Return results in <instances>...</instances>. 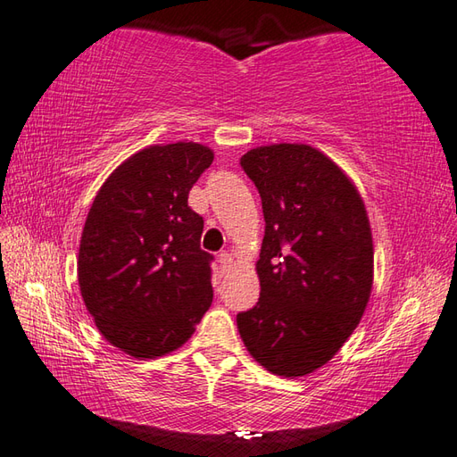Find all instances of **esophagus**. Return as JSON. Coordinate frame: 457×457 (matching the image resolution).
<instances>
[{"instance_id": "esophagus-1", "label": "esophagus", "mask_w": 457, "mask_h": 457, "mask_svg": "<svg viewBox=\"0 0 457 457\" xmlns=\"http://www.w3.org/2000/svg\"><path fill=\"white\" fill-rule=\"evenodd\" d=\"M231 265H234V259H231V253H228V251H221V253H220V267H221V270H229Z\"/></svg>"}]
</instances>
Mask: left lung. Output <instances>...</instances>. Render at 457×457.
I'll return each mask as SVG.
<instances>
[{
	"label": "left lung",
	"mask_w": 457,
	"mask_h": 457,
	"mask_svg": "<svg viewBox=\"0 0 457 457\" xmlns=\"http://www.w3.org/2000/svg\"><path fill=\"white\" fill-rule=\"evenodd\" d=\"M265 213L261 296L237 314L267 371L304 377L326 365L361 320L373 288V236L361 194L312 145H261L241 157Z\"/></svg>",
	"instance_id": "left-lung-1"
}]
</instances>
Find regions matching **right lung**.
Listing matches in <instances>:
<instances>
[{
	"label": "right lung",
	"instance_id": "right-lung-1",
	"mask_svg": "<svg viewBox=\"0 0 457 457\" xmlns=\"http://www.w3.org/2000/svg\"><path fill=\"white\" fill-rule=\"evenodd\" d=\"M213 161L208 145H151L96 194L79 249L86 310L108 342L135 359L162 357L192 337L212 304L204 221L188 192Z\"/></svg>",
	"mask_w": 457,
	"mask_h": 457
}]
</instances>
